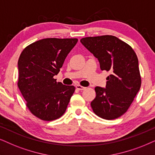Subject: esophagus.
<instances>
[{
	"label": "esophagus",
	"instance_id": "1",
	"mask_svg": "<svg viewBox=\"0 0 155 155\" xmlns=\"http://www.w3.org/2000/svg\"><path fill=\"white\" fill-rule=\"evenodd\" d=\"M76 89H78V90H81V91H82V90L86 89V87H82V86H81V85H76Z\"/></svg>",
	"mask_w": 155,
	"mask_h": 155
}]
</instances>
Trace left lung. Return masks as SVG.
I'll return each instance as SVG.
<instances>
[{
	"label": "left lung",
	"mask_w": 155,
	"mask_h": 155,
	"mask_svg": "<svg viewBox=\"0 0 155 155\" xmlns=\"http://www.w3.org/2000/svg\"><path fill=\"white\" fill-rule=\"evenodd\" d=\"M80 41L98 58L101 70L111 72L106 88L95 87L97 95L91 108L102 119L118 118L130 108L140 91L142 80L137 56L130 45L116 36L86 37Z\"/></svg>",
	"instance_id": "left-lung-1"
}]
</instances>
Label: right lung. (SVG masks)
Returning <instances> with one entry per match:
<instances>
[{
    "instance_id": "obj_1",
    "label": "right lung",
    "mask_w": 155,
    "mask_h": 155,
    "mask_svg": "<svg viewBox=\"0 0 155 155\" xmlns=\"http://www.w3.org/2000/svg\"><path fill=\"white\" fill-rule=\"evenodd\" d=\"M77 38H49L26 46L18 61V87L34 116L44 121L60 118L65 113L75 87L54 79L62 67Z\"/></svg>"
}]
</instances>
